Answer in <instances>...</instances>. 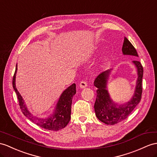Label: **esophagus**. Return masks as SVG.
<instances>
[{
    "instance_id": "34e87169",
    "label": "esophagus",
    "mask_w": 157,
    "mask_h": 157,
    "mask_svg": "<svg viewBox=\"0 0 157 157\" xmlns=\"http://www.w3.org/2000/svg\"><path fill=\"white\" fill-rule=\"evenodd\" d=\"M79 86L83 89V88H85L87 86V82L85 81H82L79 84Z\"/></svg>"
}]
</instances>
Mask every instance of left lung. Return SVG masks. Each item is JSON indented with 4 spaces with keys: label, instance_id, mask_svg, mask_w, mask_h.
Segmentation results:
<instances>
[{
    "label": "left lung",
    "instance_id": "left-lung-1",
    "mask_svg": "<svg viewBox=\"0 0 157 157\" xmlns=\"http://www.w3.org/2000/svg\"><path fill=\"white\" fill-rule=\"evenodd\" d=\"M122 51L124 55L139 56L135 48L126 37ZM132 63L136 67L138 78L135 93L131 100L124 104L118 105L114 103L110 97L106 85L112 69L101 72L94 80V85L97 88V98L94 105L95 114L98 120L106 124L113 125L126 119L140 101L143 92V67L138 60H133Z\"/></svg>",
    "mask_w": 157,
    "mask_h": 157
}]
</instances>
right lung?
Returning a JSON list of instances; mask_svg holds the SVG:
<instances>
[{
    "mask_svg": "<svg viewBox=\"0 0 157 157\" xmlns=\"http://www.w3.org/2000/svg\"><path fill=\"white\" fill-rule=\"evenodd\" d=\"M17 71V64L16 66L13 78V86L17 95L19 102V106L24 115L27 117L33 123L39 126L41 128L50 130V131H59L64 128L71 120V105L72 97L76 94V85L74 83L68 86L63 91L59 98V100L56 105L55 110L53 114L47 118H40L33 115L30 113L25 104L23 98L19 93L15 85V78Z\"/></svg>",
    "mask_w": 157,
    "mask_h": 157,
    "instance_id": "right-lung-1",
    "label": "right lung"
}]
</instances>
